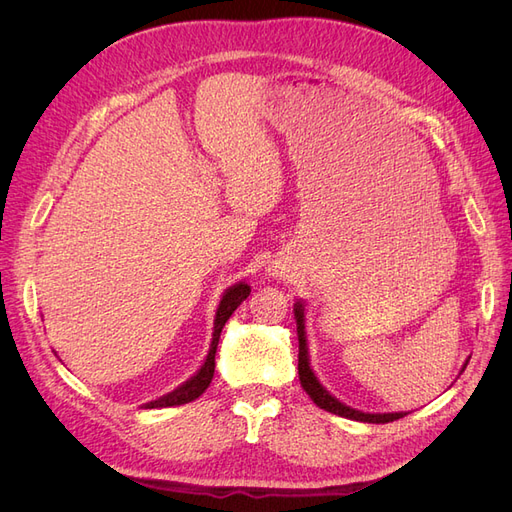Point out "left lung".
Instances as JSON below:
<instances>
[{"mask_svg":"<svg viewBox=\"0 0 512 512\" xmlns=\"http://www.w3.org/2000/svg\"><path fill=\"white\" fill-rule=\"evenodd\" d=\"M292 312H294V320H297V335H299V380H301L303 391L309 397H312V401H314L318 408L327 410L331 414H337V416L350 418V421H359V423H391V421H397V418L408 414V412H384V414L376 412V414H369V412H363V410L350 408V406L342 404V401H339L337 397H333L320 384V380L316 378L314 369H312V363H309V350H307V337H305V303H303V299L294 301ZM466 365H468V361H466ZM466 365H463V369H466Z\"/></svg>","mask_w":512,"mask_h":512,"instance_id":"8db88e82","label":"left lung"}]
</instances>
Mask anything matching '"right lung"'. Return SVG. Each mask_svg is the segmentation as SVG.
Instances as JSON below:
<instances>
[{
    "label": "right lung",
    "instance_id": "1",
    "mask_svg": "<svg viewBox=\"0 0 512 512\" xmlns=\"http://www.w3.org/2000/svg\"><path fill=\"white\" fill-rule=\"evenodd\" d=\"M252 288L247 286L245 282H237L232 284L230 288H226V292L222 294L220 305L215 309V320H213V337H211V344H209V352L205 356L203 365L196 371V374L185 380L181 386H177L175 391L166 393L164 397L156 399V401H149L145 404V408H173V406H181V404H190V401L198 399L207 391V386L211 384L213 378V371H215V350H218V342H220V333L224 329V324L228 322V318L232 316V312L250 297Z\"/></svg>",
    "mask_w": 512,
    "mask_h": 512
}]
</instances>
